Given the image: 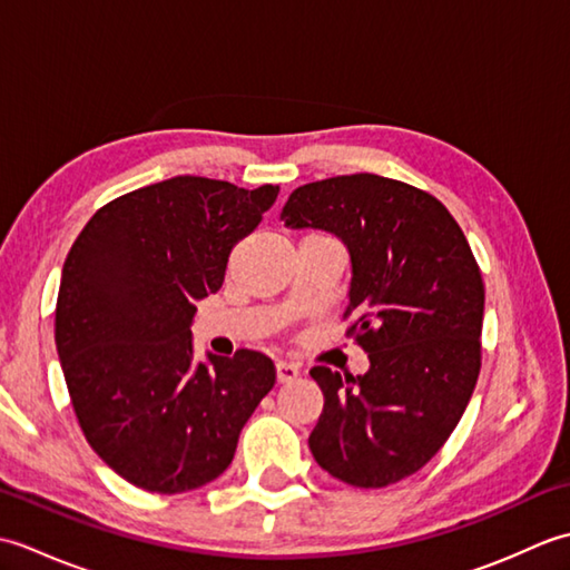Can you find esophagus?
Returning a JSON list of instances; mask_svg holds the SVG:
<instances>
[{
  "instance_id": "obj_1",
  "label": "esophagus",
  "mask_w": 570,
  "mask_h": 570,
  "mask_svg": "<svg viewBox=\"0 0 570 570\" xmlns=\"http://www.w3.org/2000/svg\"><path fill=\"white\" fill-rule=\"evenodd\" d=\"M301 374V370L294 365V362H276V380L278 382H294L296 377Z\"/></svg>"
}]
</instances>
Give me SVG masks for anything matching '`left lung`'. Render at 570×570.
Here are the masks:
<instances>
[{
	"instance_id": "8db88e82",
	"label": "left lung",
	"mask_w": 570,
	"mask_h": 570,
	"mask_svg": "<svg viewBox=\"0 0 570 570\" xmlns=\"http://www.w3.org/2000/svg\"><path fill=\"white\" fill-rule=\"evenodd\" d=\"M282 220L325 229L353 266L350 333L370 370L313 367L323 411L311 453L333 478L386 488L414 475L458 426L480 374L485 284L441 200L402 180L353 174L288 196Z\"/></svg>"
}]
</instances>
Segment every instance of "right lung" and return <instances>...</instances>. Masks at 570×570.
<instances>
[{"label":"right lung","mask_w":570,"mask_h":570,"mask_svg":"<svg viewBox=\"0 0 570 570\" xmlns=\"http://www.w3.org/2000/svg\"><path fill=\"white\" fill-rule=\"evenodd\" d=\"M276 196L176 176L107 203L72 242L56 306L60 367L85 439L131 485L178 494L223 475L274 386L257 350L198 362L190 325Z\"/></svg>","instance_id":"1"}]
</instances>
